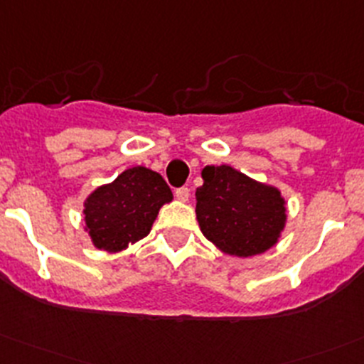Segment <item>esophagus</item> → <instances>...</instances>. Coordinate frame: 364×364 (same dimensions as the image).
Listing matches in <instances>:
<instances>
[{"label":"esophagus","instance_id":"obj_1","mask_svg":"<svg viewBox=\"0 0 364 364\" xmlns=\"http://www.w3.org/2000/svg\"><path fill=\"white\" fill-rule=\"evenodd\" d=\"M175 196L178 202H188L189 200V189L188 188H178L175 191Z\"/></svg>","mask_w":364,"mask_h":364}]
</instances>
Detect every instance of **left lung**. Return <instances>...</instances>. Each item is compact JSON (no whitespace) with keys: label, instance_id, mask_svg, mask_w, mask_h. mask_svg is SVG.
<instances>
[{"label":"left lung","instance_id":"left-lung-1","mask_svg":"<svg viewBox=\"0 0 364 364\" xmlns=\"http://www.w3.org/2000/svg\"><path fill=\"white\" fill-rule=\"evenodd\" d=\"M202 178L196 189V220L214 247L234 257H252L279 243L288 221L279 188L227 164L205 166Z\"/></svg>","mask_w":364,"mask_h":364}]
</instances>
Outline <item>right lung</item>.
<instances>
[{"label":"right lung","instance_id":"obj_1","mask_svg":"<svg viewBox=\"0 0 364 364\" xmlns=\"http://www.w3.org/2000/svg\"><path fill=\"white\" fill-rule=\"evenodd\" d=\"M171 200V189L157 171L134 166L89 193L84 230L98 250L123 252L150 234L161 207Z\"/></svg>","mask_w":364,"mask_h":364}]
</instances>
